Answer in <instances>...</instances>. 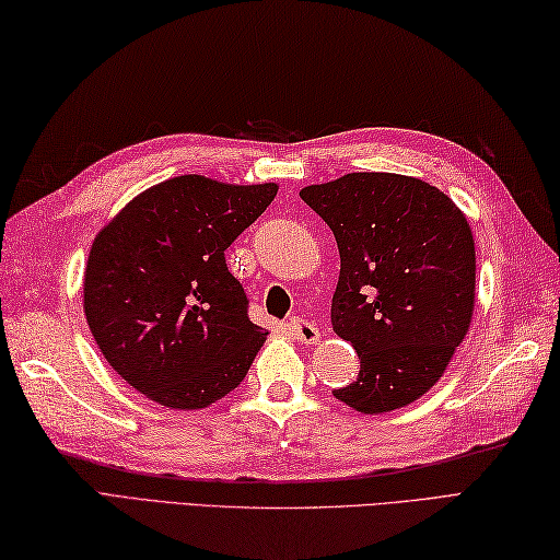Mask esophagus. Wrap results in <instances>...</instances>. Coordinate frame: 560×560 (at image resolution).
I'll use <instances>...</instances> for the list:
<instances>
[{"label": "esophagus", "instance_id": "1", "mask_svg": "<svg viewBox=\"0 0 560 560\" xmlns=\"http://www.w3.org/2000/svg\"><path fill=\"white\" fill-rule=\"evenodd\" d=\"M289 329L295 335V339L303 343H317L319 341V329L305 317H293L289 323Z\"/></svg>", "mask_w": 560, "mask_h": 560}]
</instances>
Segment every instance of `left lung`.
Segmentation results:
<instances>
[{"label": "left lung", "instance_id": "1", "mask_svg": "<svg viewBox=\"0 0 560 560\" xmlns=\"http://www.w3.org/2000/svg\"><path fill=\"white\" fill-rule=\"evenodd\" d=\"M337 237L331 327L361 359L335 397L361 413L431 389L469 331L477 253L464 213L419 177L349 173L301 189Z\"/></svg>", "mask_w": 560, "mask_h": 560}]
</instances>
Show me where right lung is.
I'll return each mask as SVG.
<instances>
[{
	"label": "right lung",
	"mask_w": 560,
	"mask_h": 560,
	"mask_svg": "<svg viewBox=\"0 0 560 560\" xmlns=\"http://www.w3.org/2000/svg\"><path fill=\"white\" fill-rule=\"evenodd\" d=\"M277 185L180 175L149 187L105 225L83 273V313L105 361L168 409H205L243 383L267 329L225 249Z\"/></svg>",
	"instance_id": "add662e5"
}]
</instances>
